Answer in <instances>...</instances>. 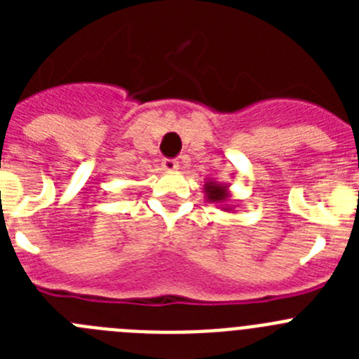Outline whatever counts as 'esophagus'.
<instances>
[{"label":"esophagus","mask_w":359,"mask_h":359,"mask_svg":"<svg viewBox=\"0 0 359 359\" xmlns=\"http://www.w3.org/2000/svg\"><path fill=\"white\" fill-rule=\"evenodd\" d=\"M161 167H163V170H167V172H174V170L180 169V161H177V160H163V161H161Z\"/></svg>","instance_id":"esophagus-1"}]
</instances>
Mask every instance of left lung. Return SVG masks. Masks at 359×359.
Here are the masks:
<instances>
[{
	"instance_id": "8db88e82",
	"label": "left lung",
	"mask_w": 359,
	"mask_h": 359,
	"mask_svg": "<svg viewBox=\"0 0 359 359\" xmlns=\"http://www.w3.org/2000/svg\"><path fill=\"white\" fill-rule=\"evenodd\" d=\"M203 190H205L207 201L219 205V207H221V210L233 212V208L237 207V205H231V203L230 205H226L231 198L230 190H228V185L214 182V180H207V182H205V185H203Z\"/></svg>"
}]
</instances>
